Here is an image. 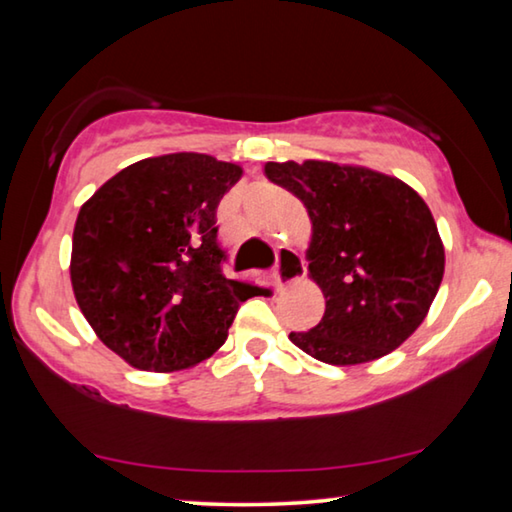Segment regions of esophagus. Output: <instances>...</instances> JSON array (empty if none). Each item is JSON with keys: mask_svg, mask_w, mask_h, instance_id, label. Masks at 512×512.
<instances>
[{"mask_svg": "<svg viewBox=\"0 0 512 512\" xmlns=\"http://www.w3.org/2000/svg\"><path fill=\"white\" fill-rule=\"evenodd\" d=\"M305 275V262L302 255L291 248L277 250V264H275V287L284 289L287 284L298 282Z\"/></svg>", "mask_w": 512, "mask_h": 512, "instance_id": "esophagus-1", "label": "esophagus"}]
</instances>
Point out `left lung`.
Wrapping results in <instances>:
<instances>
[{"instance_id": "8db88e82", "label": "left lung", "mask_w": 512, "mask_h": 512, "mask_svg": "<svg viewBox=\"0 0 512 512\" xmlns=\"http://www.w3.org/2000/svg\"><path fill=\"white\" fill-rule=\"evenodd\" d=\"M264 173L307 207L309 275L325 296L320 323L291 332V343L332 366L400 348L427 316L445 273L427 203L400 178L354 164L266 162Z\"/></svg>"}]
</instances>
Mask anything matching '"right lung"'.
I'll return each mask as SVG.
<instances>
[{
  "instance_id": "right-lung-1",
  "label": "right lung",
  "mask_w": 512,
  "mask_h": 512,
  "mask_svg": "<svg viewBox=\"0 0 512 512\" xmlns=\"http://www.w3.org/2000/svg\"><path fill=\"white\" fill-rule=\"evenodd\" d=\"M244 169L205 153H169L121 169L81 205L69 277L101 343L140 370L194 368L221 348L239 305L216 207Z\"/></svg>"
}]
</instances>
